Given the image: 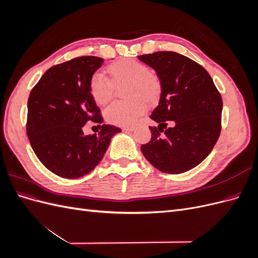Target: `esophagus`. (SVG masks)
Wrapping results in <instances>:
<instances>
[{
	"instance_id": "esophagus-1",
	"label": "esophagus",
	"mask_w": 258,
	"mask_h": 258,
	"mask_svg": "<svg viewBox=\"0 0 258 258\" xmlns=\"http://www.w3.org/2000/svg\"><path fill=\"white\" fill-rule=\"evenodd\" d=\"M135 128L134 127H124L122 128V131H126V132H130V131H134Z\"/></svg>"
}]
</instances>
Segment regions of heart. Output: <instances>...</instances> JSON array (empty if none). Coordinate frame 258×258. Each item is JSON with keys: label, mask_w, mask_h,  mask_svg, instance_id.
I'll return each instance as SVG.
<instances>
[{"label": "heart", "mask_w": 258, "mask_h": 258, "mask_svg": "<svg viewBox=\"0 0 258 258\" xmlns=\"http://www.w3.org/2000/svg\"><path fill=\"white\" fill-rule=\"evenodd\" d=\"M107 72L114 83L129 81L127 96L132 98L111 103L105 110V118L116 126H132L146 111V103L141 97L150 102L158 97L160 91L158 77L148 71L144 63L135 59L117 61L107 68ZM112 81L102 72L92 75L90 92L97 103L105 104L110 101L114 90Z\"/></svg>", "instance_id": "1"}]
</instances>
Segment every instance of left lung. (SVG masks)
I'll use <instances>...</instances> for the list:
<instances>
[{
    "mask_svg": "<svg viewBox=\"0 0 258 258\" xmlns=\"http://www.w3.org/2000/svg\"><path fill=\"white\" fill-rule=\"evenodd\" d=\"M139 59L155 70L161 87L159 104L150 116L158 127H150L152 139L141 151L161 172H186L208 157L220 137L221 93L207 70L183 54L157 51ZM168 120L172 127H166Z\"/></svg>",
    "mask_w": 258,
    "mask_h": 258,
    "instance_id": "left-lung-1",
    "label": "left lung"
}]
</instances>
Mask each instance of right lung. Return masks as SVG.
Returning a JSON list of instances; mask_svg holds the SVG:
<instances>
[{"label":"right lung","instance_id":"add662e5","mask_svg":"<svg viewBox=\"0 0 258 258\" xmlns=\"http://www.w3.org/2000/svg\"><path fill=\"white\" fill-rule=\"evenodd\" d=\"M102 63V58L84 56L53 66L30 92L29 141L43 165L61 177L88 174L102 160L113 136L121 131L111 124H102L98 135L83 131L89 120L103 121L90 92L91 77Z\"/></svg>","mask_w":258,"mask_h":258}]
</instances>
